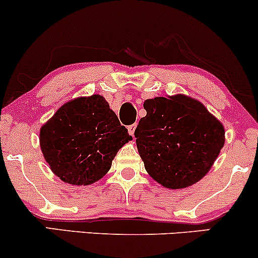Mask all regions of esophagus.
Wrapping results in <instances>:
<instances>
[{
  "instance_id": "34e87169",
  "label": "esophagus",
  "mask_w": 258,
  "mask_h": 258,
  "mask_svg": "<svg viewBox=\"0 0 258 258\" xmlns=\"http://www.w3.org/2000/svg\"><path fill=\"white\" fill-rule=\"evenodd\" d=\"M136 127H137V123H133V125L127 126V130H128V133H130V135H131V136H135Z\"/></svg>"
}]
</instances>
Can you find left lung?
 <instances>
[{
	"mask_svg": "<svg viewBox=\"0 0 258 258\" xmlns=\"http://www.w3.org/2000/svg\"><path fill=\"white\" fill-rule=\"evenodd\" d=\"M144 109L135 137L151 178L173 190L200 181L225 144L222 123L185 95L147 99Z\"/></svg>",
	"mask_w": 258,
	"mask_h": 258,
	"instance_id": "8db88e82",
	"label": "left lung"
}]
</instances>
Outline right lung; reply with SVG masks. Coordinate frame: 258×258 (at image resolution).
<instances>
[{
	"mask_svg": "<svg viewBox=\"0 0 258 258\" xmlns=\"http://www.w3.org/2000/svg\"><path fill=\"white\" fill-rule=\"evenodd\" d=\"M131 139L99 95L64 103L39 133L40 149L52 173L62 181L84 186L107 174L119 149Z\"/></svg>",
	"mask_w": 258,
	"mask_h": 258,
	"instance_id": "obj_1",
	"label": "right lung"
}]
</instances>
